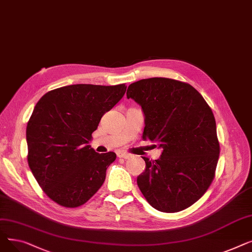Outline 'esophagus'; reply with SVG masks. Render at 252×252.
I'll list each match as a JSON object with an SVG mask.
<instances>
[{
  "label": "esophagus",
  "instance_id": "obj_1",
  "mask_svg": "<svg viewBox=\"0 0 252 252\" xmlns=\"http://www.w3.org/2000/svg\"><path fill=\"white\" fill-rule=\"evenodd\" d=\"M117 156H118L119 158H125V159H127V158L130 157V154L126 153V152H118V153H117Z\"/></svg>",
  "mask_w": 252,
  "mask_h": 252
}]
</instances>
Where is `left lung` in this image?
Returning a JSON list of instances; mask_svg holds the SVG:
<instances>
[{
    "mask_svg": "<svg viewBox=\"0 0 252 252\" xmlns=\"http://www.w3.org/2000/svg\"><path fill=\"white\" fill-rule=\"evenodd\" d=\"M126 97L145 114L143 139L162 148L159 159L143 157L138 187L162 213H179L198 201L216 176L220 143L213 110L191 85L166 77L130 84ZM156 146V145H154Z\"/></svg>",
    "mask_w": 252,
    "mask_h": 252,
    "instance_id": "left-lung-1",
    "label": "left lung"
}]
</instances>
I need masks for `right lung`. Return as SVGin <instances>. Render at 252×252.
<instances>
[{
	"mask_svg": "<svg viewBox=\"0 0 252 252\" xmlns=\"http://www.w3.org/2000/svg\"><path fill=\"white\" fill-rule=\"evenodd\" d=\"M126 90V84L71 85L46 93L34 106L26 126L28 162L54 202L78 207L101 188L116 154H99L88 143Z\"/></svg>",
	"mask_w": 252,
	"mask_h": 252,
	"instance_id": "add662e5",
	"label": "right lung"
}]
</instances>
